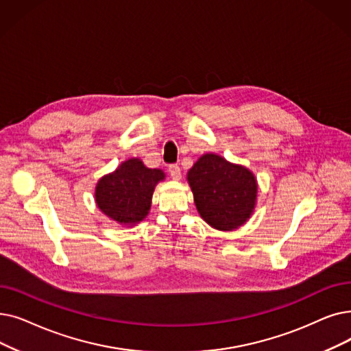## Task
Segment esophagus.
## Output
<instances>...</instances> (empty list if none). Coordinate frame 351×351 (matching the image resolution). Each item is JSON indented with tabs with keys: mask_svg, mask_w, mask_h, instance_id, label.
<instances>
[{
	"mask_svg": "<svg viewBox=\"0 0 351 351\" xmlns=\"http://www.w3.org/2000/svg\"><path fill=\"white\" fill-rule=\"evenodd\" d=\"M169 173H171L172 179H175V180H180V178H182L180 167L178 165H171L169 166Z\"/></svg>",
	"mask_w": 351,
	"mask_h": 351,
	"instance_id": "esophagus-1",
	"label": "esophagus"
}]
</instances>
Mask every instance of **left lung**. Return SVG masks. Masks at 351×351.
<instances>
[{
  "mask_svg": "<svg viewBox=\"0 0 351 351\" xmlns=\"http://www.w3.org/2000/svg\"><path fill=\"white\" fill-rule=\"evenodd\" d=\"M186 180L201 218L218 231H235L252 217L258 182L247 166L205 154L191 167Z\"/></svg>",
  "mask_w": 351,
  "mask_h": 351,
  "instance_id": "left-lung-1",
  "label": "left lung"
}]
</instances>
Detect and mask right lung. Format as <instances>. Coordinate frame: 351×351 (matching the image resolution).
<instances>
[{"mask_svg": "<svg viewBox=\"0 0 351 351\" xmlns=\"http://www.w3.org/2000/svg\"><path fill=\"white\" fill-rule=\"evenodd\" d=\"M165 178L163 171L146 167L141 159H128L97 180L96 205L117 223L134 226L147 217L155 188Z\"/></svg>", "mask_w": 351, "mask_h": 351, "instance_id": "1", "label": "right lung"}]
</instances>
